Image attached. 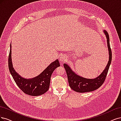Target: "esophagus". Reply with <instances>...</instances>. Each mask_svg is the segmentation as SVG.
I'll return each instance as SVG.
<instances>
[{"instance_id": "esophagus-1", "label": "esophagus", "mask_w": 121, "mask_h": 121, "mask_svg": "<svg viewBox=\"0 0 121 121\" xmlns=\"http://www.w3.org/2000/svg\"><path fill=\"white\" fill-rule=\"evenodd\" d=\"M66 60V56L65 55H62L60 57V61L61 62H65Z\"/></svg>"}]
</instances>
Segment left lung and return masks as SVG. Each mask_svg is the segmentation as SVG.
I'll list each match as a JSON object with an SVG mask.
<instances>
[{
    "label": "left lung",
    "instance_id": "left-lung-1",
    "mask_svg": "<svg viewBox=\"0 0 121 121\" xmlns=\"http://www.w3.org/2000/svg\"><path fill=\"white\" fill-rule=\"evenodd\" d=\"M104 32L107 39L109 60L104 70L98 77L94 79H88L82 77L73 72L67 64H64V67L67 75L69 85L74 91L81 93L94 91L100 87L106 79L109 67L111 63L112 53L110 47L108 34L106 30H104Z\"/></svg>",
    "mask_w": 121,
    "mask_h": 121
}]
</instances>
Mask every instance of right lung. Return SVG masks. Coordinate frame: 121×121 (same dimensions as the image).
Returning a JSON list of instances; mask_svg holds the SVG:
<instances>
[{"label": "right lung", "mask_w": 121, "mask_h": 121, "mask_svg": "<svg viewBox=\"0 0 121 121\" xmlns=\"http://www.w3.org/2000/svg\"><path fill=\"white\" fill-rule=\"evenodd\" d=\"M9 56V68L10 73L18 87L26 94L32 96L43 95L48 91L52 74L60 66L58 59L51 63L40 75L32 79L22 77L15 71L11 61V45Z\"/></svg>", "instance_id": "right-lung-1"}]
</instances>
